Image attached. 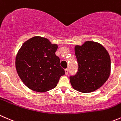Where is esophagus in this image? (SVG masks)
<instances>
[{
    "mask_svg": "<svg viewBox=\"0 0 121 121\" xmlns=\"http://www.w3.org/2000/svg\"><path fill=\"white\" fill-rule=\"evenodd\" d=\"M68 72H69V70H68V69H65V75H68Z\"/></svg>",
    "mask_w": 121,
    "mask_h": 121,
    "instance_id": "34e87169",
    "label": "esophagus"
}]
</instances>
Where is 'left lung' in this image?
Instances as JSON below:
<instances>
[{
    "label": "left lung",
    "instance_id": "left-lung-1",
    "mask_svg": "<svg viewBox=\"0 0 121 121\" xmlns=\"http://www.w3.org/2000/svg\"><path fill=\"white\" fill-rule=\"evenodd\" d=\"M78 71L70 76L74 89L81 92H92L100 88L109 78L111 59L105 47L99 43L86 41L75 46Z\"/></svg>",
    "mask_w": 121,
    "mask_h": 121
}]
</instances>
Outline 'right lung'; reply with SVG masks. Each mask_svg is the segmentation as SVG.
Here are the masks:
<instances>
[{
  "instance_id": "add662e5",
  "label": "right lung",
  "mask_w": 121,
  "mask_h": 121,
  "mask_svg": "<svg viewBox=\"0 0 121 121\" xmlns=\"http://www.w3.org/2000/svg\"><path fill=\"white\" fill-rule=\"evenodd\" d=\"M58 45L48 39L34 36L23 43L17 52L15 66L19 76L28 88L45 92L56 86L65 75L55 55Z\"/></svg>"
}]
</instances>
